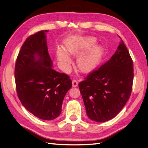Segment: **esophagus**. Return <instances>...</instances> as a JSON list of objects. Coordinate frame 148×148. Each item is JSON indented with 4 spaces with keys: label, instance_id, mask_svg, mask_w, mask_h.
I'll return each mask as SVG.
<instances>
[{
    "label": "esophagus",
    "instance_id": "34e87169",
    "mask_svg": "<svg viewBox=\"0 0 148 148\" xmlns=\"http://www.w3.org/2000/svg\"><path fill=\"white\" fill-rule=\"evenodd\" d=\"M78 82L76 80H72V85H73V87H75L78 86Z\"/></svg>",
    "mask_w": 148,
    "mask_h": 148
}]
</instances>
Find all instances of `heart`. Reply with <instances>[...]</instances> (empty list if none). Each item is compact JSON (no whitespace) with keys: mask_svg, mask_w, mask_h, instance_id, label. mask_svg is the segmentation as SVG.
Here are the masks:
<instances>
[{"mask_svg":"<svg viewBox=\"0 0 148 148\" xmlns=\"http://www.w3.org/2000/svg\"><path fill=\"white\" fill-rule=\"evenodd\" d=\"M96 40L93 37L81 38L76 37L65 41V47L67 52L72 55L78 56L86 50L91 49L96 43ZM103 49L98 45L93 47L88 52L80 56L78 58V66L84 72H89L96 67L103 56ZM57 56L61 64L68 66L71 63V58L64 50H57Z\"/></svg>","mask_w":148,"mask_h":148,"instance_id":"heart-1","label":"heart"}]
</instances>
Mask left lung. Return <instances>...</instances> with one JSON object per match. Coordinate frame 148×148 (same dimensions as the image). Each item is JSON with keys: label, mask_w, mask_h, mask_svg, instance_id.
<instances>
[{"label": "left lung", "mask_w": 148, "mask_h": 148, "mask_svg": "<svg viewBox=\"0 0 148 148\" xmlns=\"http://www.w3.org/2000/svg\"><path fill=\"white\" fill-rule=\"evenodd\" d=\"M133 81V61L121 40L112 57L78 84L89 118L102 123L116 117L131 95Z\"/></svg>", "instance_id": "left-lung-1"}]
</instances>
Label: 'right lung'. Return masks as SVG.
Here are the masks:
<instances>
[{"instance_id": "obj_1", "label": "right lung", "mask_w": 148, "mask_h": 148, "mask_svg": "<svg viewBox=\"0 0 148 148\" xmlns=\"http://www.w3.org/2000/svg\"><path fill=\"white\" fill-rule=\"evenodd\" d=\"M48 31H39L26 39L17 57L14 77L23 107L38 118L53 120L61 114L72 82L68 75L52 68L45 36Z\"/></svg>"}]
</instances>
